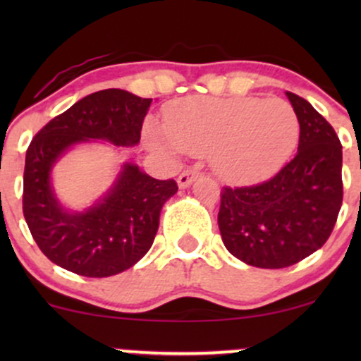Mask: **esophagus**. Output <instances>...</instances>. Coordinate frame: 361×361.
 Here are the masks:
<instances>
[{"label":"esophagus","instance_id":"34e87169","mask_svg":"<svg viewBox=\"0 0 361 361\" xmlns=\"http://www.w3.org/2000/svg\"><path fill=\"white\" fill-rule=\"evenodd\" d=\"M197 176H198V171H193V169H186V171H183L180 176H178V186H180V188H188V186L193 183V180Z\"/></svg>","mask_w":361,"mask_h":361}]
</instances>
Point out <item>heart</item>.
I'll return each instance as SVG.
<instances>
[{
  "mask_svg": "<svg viewBox=\"0 0 361 361\" xmlns=\"http://www.w3.org/2000/svg\"><path fill=\"white\" fill-rule=\"evenodd\" d=\"M164 118V127H146L152 146L169 156L209 154L215 175L233 185L275 175L300 134L295 110L280 98L188 97L169 103Z\"/></svg>",
  "mask_w": 361,
  "mask_h": 361,
  "instance_id": "1",
  "label": "heart"
}]
</instances>
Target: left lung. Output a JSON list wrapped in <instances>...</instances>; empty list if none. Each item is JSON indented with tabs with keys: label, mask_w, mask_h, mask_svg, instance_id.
Listing matches in <instances>:
<instances>
[{
	"label": "left lung",
	"mask_w": 361,
	"mask_h": 361,
	"mask_svg": "<svg viewBox=\"0 0 361 361\" xmlns=\"http://www.w3.org/2000/svg\"><path fill=\"white\" fill-rule=\"evenodd\" d=\"M300 123L299 149L271 180L224 188L219 229L231 255L256 268H287L317 251L343 202V152L329 122L285 91Z\"/></svg>",
	"instance_id": "left-lung-1"
}]
</instances>
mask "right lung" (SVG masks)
Masks as SVG:
<instances>
[{
    "label": "right lung",
    "instance_id": "obj_1",
    "mask_svg": "<svg viewBox=\"0 0 361 361\" xmlns=\"http://www.w3.org/2000/svg\"><path fill=\"white\" fill-rule=\"evenodd\" d=\"M152 98L102 90L76 102L35 135L27 149L23 215L37 246L57 267L90 279L117 275L151 250L163 205L178 192L175 180H156L123 163L117 178L88 209L69 210L52 186V169L85 142L134 147Z\"/></svg>",
    "mask_w": 361,
    "mask_h": 361
}]
</instances>
